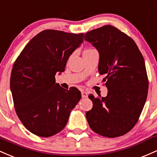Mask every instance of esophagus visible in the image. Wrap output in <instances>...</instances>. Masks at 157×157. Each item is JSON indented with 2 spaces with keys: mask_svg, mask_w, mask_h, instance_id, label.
Here are the masks:
<instances>
[{
  "mask_svg": "<svg viewBox=\"0 0 157 157\" xmlns=\"http://www.w3.org/2000/svg\"><path fill=\"white\" fill-rule=\"evenodd\" d=\"M88 96L87 93L84 90H82V98H87Z\"/></svg>",
  "mask_w": 157,
  "mask_h": 157,
  "instance_id": "34e87169",
  "label": "esophagus"
}]
</instances>
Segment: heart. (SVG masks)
Returning <instances> with one entry per match:
<instances>
[{
  "label": "heart",
  "mask_w": 157,
  "mask_h": 157,
  "mask_svg": "<svg viewBox=\"0 0 157 157\" xmlns=\"http://www.w3.org/2000/svg\"><path fill=\"white\" fill-rule=\"evenodd\" d=\"M89 50H90H90H84V52H86V51H89Z\"/></svg>",
  "instance_id": "b5f03b06"
}]
</instances>
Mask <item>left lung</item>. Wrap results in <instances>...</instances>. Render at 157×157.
<instances>
[{
  "instance_id": "obj_1",
  "label": "left lung",
  "mask_w": 157,
  "mask_h": 157,
  "mask_svg": "<svg viewBox=\"0 0 157 157\" xmlns=\"http://www.w3.org/2000/svg\"><path fill=\"white\" fill-rule=\"evenodd\" d=\"M99 54L98 70L105 75L106 97L90 94L93 108L86 113L93 131L109 138L129 132L138 121L147 96L148 81L143 56L134 40L111 25L84 35Z\"/></svg>"
}]
</instances>
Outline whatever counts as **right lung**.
Masks as SVG:
<instances>
[{"mask_svg": "<svg viewBox=\"0 0 157 157\" xmlns=\"http://www.w3.org/2000/svg\"><path fill=\"white\" fill-rule=\"evenodd\" d=\"M84 34L47 29L33 37L12 67L10 90L15 111L35 135L50 137L62 131L81 99L77 88L69 90L56 83V73L83 43Z\"/></svg>", "mask_w": 157, "mask_h": 157, "instance_id": "1", "label": "right lung"}]
</instances>
